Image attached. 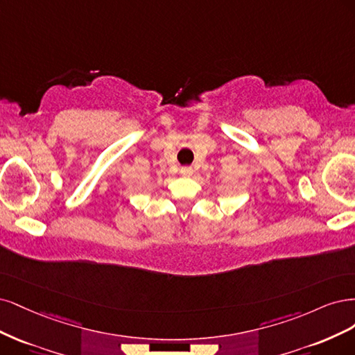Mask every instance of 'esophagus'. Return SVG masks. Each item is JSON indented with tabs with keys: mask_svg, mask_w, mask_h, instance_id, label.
<instances>
[{
	"mask_svg": "<svg viewBox=\"0 0 355 355\" xmlns=\"http://www.w3.org/2000/svg\"><path fill=\"white\" fill-rule=\"evenodd\" d=\"M180 173H181L182 175H184V177H190V175L193 174V168H190V166H182Z\"/></svg>",
	"mask_w": 355,
	"mask_h": 355,
	"instance_id": "obj_1",
	"label": "esophagus"
}]
</instances>
